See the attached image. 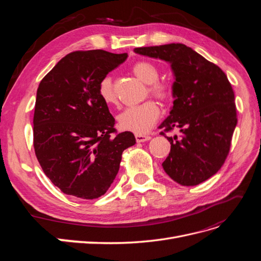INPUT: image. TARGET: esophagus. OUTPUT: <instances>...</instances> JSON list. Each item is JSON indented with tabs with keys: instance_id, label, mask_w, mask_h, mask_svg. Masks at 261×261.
<instances>
[{
	"instance_id": "obj_1",
	"label": "esophagus",
	"mask_w": 261,
	"mask_h": 261,
	"mask_svg": "<svg viewBox=\"0 0 261 261\" xmlns=\"http://www.w3.org/2000/svg\"><path fill=\"white\" fill-rule=\"evenodd\" d=\"M136 141L137 143H144V141H148L151 139V137L148 136V135H136Z\"/></svg>"
}]
</instances>
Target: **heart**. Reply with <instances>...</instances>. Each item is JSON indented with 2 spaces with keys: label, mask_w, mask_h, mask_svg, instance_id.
Masks as SVG:
<instances>
[{
  "label": "heart",
  "mask_w": 261,
  "mask_h": 261,
  "mask_svg": "<svg viewBox=\"0 0 261 261\" xmlns=\"http://www.w3.org/2000/svg\"><path fill=\"white\" fill-rule=\"evenodd\" d=\"M133 73L139 81L149 85L148 91L151 96L167 101L171 97L170 87L162 83H158L159 80V69L147 61L137 62L133 66ZM99 96L106 105H114L116 96L113 90L112 80L105 77L99 84ZM160 116V109L153 101H146L136 107L125 109L117 115L118 127L125 132H130L136 135H145L152 127Z\"/></svg>",
  "instance_id": "heart-1"
}]
</instances>
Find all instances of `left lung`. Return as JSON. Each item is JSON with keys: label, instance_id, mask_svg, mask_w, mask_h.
I'll list each match as a JSON object with an SVG mask.
<instances>
[{"label": "left lung", "instance_id": "8db88e82", "mask_svg": "<svg viewBox=\"0 0 261 261\" xmlns=\"http://www.w3.org/2000/svg\"><path fill=\"white\" fill-rule=\"evenodd\" d=\"M134 52L168 62L174 76L173 107L159 128L177 129L179 136L167 137L171 151L163 170L183 186L202 183L223 165L238 124L230 82L219 66L185 44L144 46Z\"/></svg>", "mask_w": 261, "mask_h": 261}]
</instances>
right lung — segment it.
Returning a JSON list of instances; mask_svg holds the SVG:
<instances>
[{"mask_svg":"<svg viewBox=\"0 0 261 261\" xmlns=\"http://www.w3.org/2000/svg\"><path fill=\"white\" fill-rule=\"evenodd\" d=\"M127 53L76 51L46 74L37 90L34 147L44 174L61 191L83 199L105 195L122 153L136 144L130 132L115 133V120L99 96V84Z\"/></svg>","mask_w":261,"mask_h":261,"instance_id":"1","label":"right lung"}]
</instances>
